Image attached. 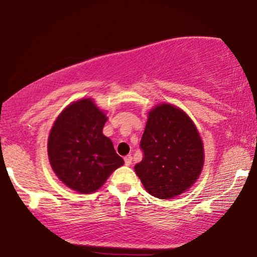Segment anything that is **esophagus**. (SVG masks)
Returning <instances> with one entry per match:
<instances>
[{
	"mask_svg": "<svg viewBox=\"0 0 257 257\" xmlns=\"http://www.w3.org/2000/svg\"><path fill=\"white\" fill-rule=\"evenodd\" d=\"M132 162H133V157L132 156L128 155V156L124 157V164H125V165L130 166V165H132Z\"/></svg>",
	"mask_w": 257,
	"mask_h": 257,
	"instance_id": "esophagus-1",
	"label": "esophagus"
}]
</instances>
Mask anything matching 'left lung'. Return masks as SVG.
Masks as SVG:
<instances>
[{
	"label": "left lung",
	"mask_w": 257,
	"mask_h": 257,
	"mask_svg": "<svg viewBox=\"0 0 257 257\" xmlns=\"http://www.w3.org/2000/svg\"><path fill=\"white\" fill-rule=\"evenodd\" d=\"M140 148L143 159L135 172L152 196H178L200 177L202 140L193 121L177 107L163 104L149 113Z\"/></svg>",
	"instance_id": "left-lung-1"
}]
</instances>
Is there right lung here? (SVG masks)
I'll return each mask as SVG.
<instances>
[{"instance_id": "1", "label": "right lung", "mask_w": 257, "mask_h": 257, "mask_svg": "<svg viewBox=\"0 0 257 257\" xmlns=\"http://www.w3.org/2000/svg\"><path fill=\"white\" fill-rule=\"evenodd\" d=\"M107 117L91 99L69 105L54 122L48 139V158L64 185L89 194L104 185L123 159L102 134Z\"/></svg>"}]
</instances>
